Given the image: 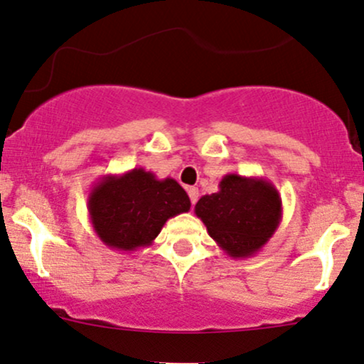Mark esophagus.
<instances>
[{
  "label": "esophagus",
  "mask_w": 364,
  "mask_h": 364,
  "mask_svg": "<svg viewBox=\"0 0 364 364\" xmlns=\"http://www.w3.org/2000/svg\"><path fill=\"white\" fill-rule=\"evenodd\" d=\"M187 193H189L191 203L196 204V201H198V198H199V189H198V187H189V189H187Z\"/></svg>",
  "instance_id": "34e87169"
}]
</instances>
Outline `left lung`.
Listing matches in <instances>:
<instances>
[{
	"label": "left lung",
	"instance_id": "left-lung-1",
	"mask_svg": "<svg viewBox=\"0 0 364 364\" xmlns=\"http://www.w3.org/2000/svg\"><path fill=\"white\" fill-rule=\"evenodd\" d=\"M194 213L230 258H251L282 222V198L270 181L227 173L218 191L196 203Z\"/></svg>",
	"mask_w": 364,
	"mask_h": 364
}]
</instances>
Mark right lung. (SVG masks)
Masks as SVG:
<instances>
[{
  "mask_svg": "<svg viewBox=\"0 0 364 364\" xmlns=\"http://www.w3.org/2000/svg\"><path fill=\"white\" fill-rule=\"evenodd\" d=\"M91 225L101 242L124 252L153 244L163 225L191 210V199L173 178L144 168L103 175L87 198Z\"/></svg>",
  "mask_w": 364,
  "mask_h": 364,
  "instance_id": "1",
  "label": "right lung"
}]
</instances>
